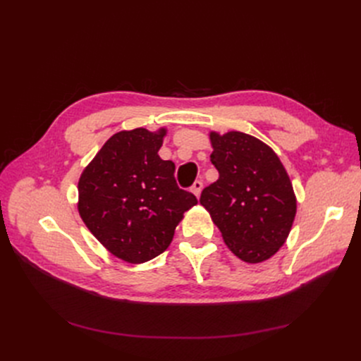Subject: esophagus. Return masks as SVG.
I'll return each mask as SVG.
<instances>
[{
    "instance_id": "esophagus-1",
    "label": "esophagus",
    "mask_w": 361,
    "mask_h": 361,
    "mask_svg": "<svg viewBox=\"0 0 361 361\" xmlns=\"http://www.w3.org/2000/svg\"><path fill=\"white\" fill-rule=\"evenodd\" d=\"M202 190H203V182L202 180H195L194 183H192V187H191V191L197 195H200V192H202Z\"/></svg>"
}]
</instances>
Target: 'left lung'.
<instances>
[{"instance_id":"left-lung-1","label":"left lung","mask_w":361,"mask_h":361,"mask_svg":"<svg viewBox=\"0 0 361 361\" xmlns=\"http://www.w3.org/2000/svg\"><path fill=\"white\" fill-rule=\"evenodd\" d=\"M216 182L202 191L232 253L248 264L269 259L285 244L297 212L288 173L274 150L243 133H211Z\"/></svg>"}]
</instances>
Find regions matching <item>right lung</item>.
Returning <instances> with one entry per match:
<instances>
[{
	"instance_id": "1",
	"label": "right lung",
	"mask_w": 361,
	"mask_h": 361,
	"mask_svg": "<svg viewBox=\"0 0 361 361\" xmlns=\"http://www.w3.org/2000/svg\"><path fill=\"white\" fill-rule=\"evenodd\" d=\"M166 130L145 128L114 134L84 170L78 211L106 250L143 264L170 245L183 212L197 197L179 188L174 162L159 158Z\"/></svg>"
}]
</instances>
